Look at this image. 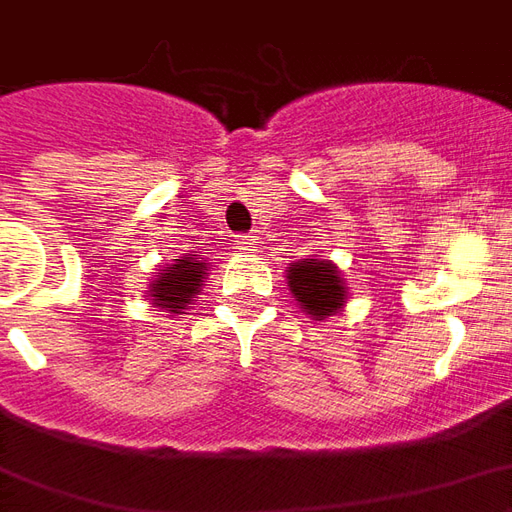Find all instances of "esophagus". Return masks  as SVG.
<instances>
[{"label": "esophagus", "mask_w": 512, "mask_h": 512, "mask_svg": "<svg viewBox=\"0 0 512 512\" xmlns=\"http://www.w3.org/2000/svg\"><path fill=\"white\" fill-rule=\"evenodd\" d=\"M236 250L253 253V236H236Z\"/></svg>", "instance_id": "1"}]
</instances>
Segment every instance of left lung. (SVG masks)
Here are the masks:
<instances>
[{"label":"left lung","mask_w":512,"mask_h":512,"mask_svg":"<svg viewBox=\"0 0 512 512\" xmlns=\"http://www.w3.org/2000/svg\"><path fill=\"white\" fill-rule=\"evenodd\" d=\"M287 287L312 320L340 315L348 303L343 270L331 259H298L287 267Z\"/></svg>","instance_id":"1"}]
</instances>
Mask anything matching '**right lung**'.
Masks as SVG:
<instances>
[{"mask_svg":"<svg viewBox=\"0 0 512 512\" xmlns=\"http://www.w3.org/2000/svg\"><path fill=\"white\" fill-rule=\"evenodd\" d=\"M209 262L192 250V253H181L178 259H172L158 270V276L150 281L147 287V301L164 309L172 315H186V309L192 306L200 287H203V278L209 276Z\"/></svg>","mask_w":512,"mask_h":512,"instance_id":"obj_1","label":"right lung"}]
</instances>
